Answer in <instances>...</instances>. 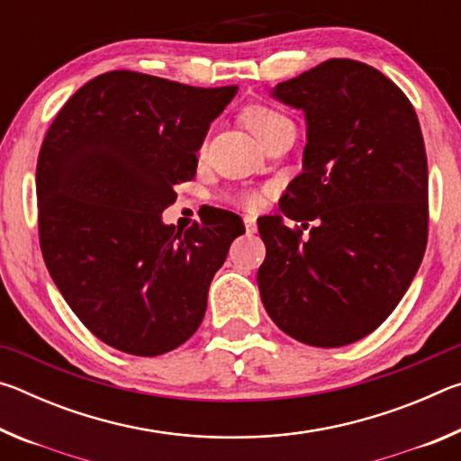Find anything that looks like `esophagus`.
I'll use <instances>...</instances> for the list:
<instances>
[{"label":"esophagus","mask_w":461,"mask_h":461,"mask_svg":"<svg viewBox=\"0 0 461 461\" xmlns=\"http://www.w3.org/2000/svg\"><path fill=\"white\" fill-rule=\"evenodd\" d=\"M244 225H246L248 236H252V233H256V230H258V225H256V217H252V215L244 217Z\"/></svg>","instance_id":"34e87169"}]
</instances>
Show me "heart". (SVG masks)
Returning <instances> with one entry per match:
<instances>
[{
    "label": "heart",
    "mask_w": 461,
    "mask_h": 461,
    "mask_svg": "<svg viewBox=\"0 0 461 461\" xmlns=\"http://www.w3.org/2000/svg\"><path fill=\"white\" fill-rule=\"evenodd\" d=\"M241 120H244L246 126L252 130L254 134L262 140V142L267 138H270L272 134H276V131L293 126L291 120H288L283 112H278V109L264 105V104L248 105L244 109V113H241ZM240 201L248 207H256L260 203V194L248 191L241 194Z\"/></svg>",
    "instance_id": "heart-1"
}]
</instances>
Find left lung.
Wrapping results in <instances>:
<instances>
[{"instance_id": "8db88e82", "label": "left lung", "mask_w": 461, "mask_h": 461, "mask_svg": "<svg viewBox=\"0 0 461 461\" xmlns=\"http://www.w3.org/2000/svg\"><path fill=\"white\" fill-rule=\"evenodd\" d=\"M272 95L303 109L309 128L283 215L258 220L264 309L296 341L348 346L393 313L425 254L429 176L415 107L352 59L325 60Z\"/></svg>"}]
</instances>
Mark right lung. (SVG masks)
Returning <instances> with one entry per match:
<instances>
[{"label": "right lung", "mask_w": 461, "mask_h": 461, "mask_svg": "<svg viewBox=\"0 0 461 461\" xmlns=\"http://www.w3.org/2000/svg\"><path fill=\"white\" fill-rule=\"evenodd\" d=\"M238 93L136 71L95 77L62 105L36 165L38 236L54 285L107 346L160 356L197 331L241 217L212 207L162 223L209 123Z\"/></svg>", "instance_id": "obj_1"}]
</instances>
